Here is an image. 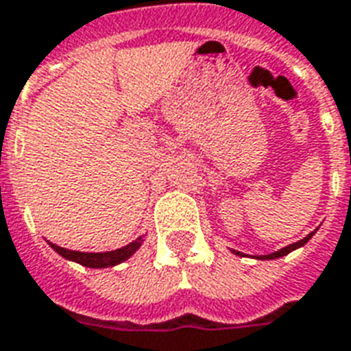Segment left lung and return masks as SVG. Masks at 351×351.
I'll list each match as a JSON object with an SVG mask.
<instances>
[{
	"mask_svg": "<svg viewBox=\"0 0 351 351\" xmlns=\"http://www.w3.org/2000/svg\"><path fill=\"white\" fill-rule=\"evenodd\" d=\"M315 232H317V229H315L313 232H309V234L306 236V238H302V240H300V241H295V243H291V245L282 247V249L271 252V254H260V256H251V258H256V260H276V258L286 256V254H289V252L297 251V249H300V247L306 245V243H308V241L311 240V238H313ZM230 252H232V254H236V256H249V254H245V252L236 251V249H230Z\"/></svg>",
	"mask_w": 351,
	"mask_h": 351,
	"instance_id": "obj_1",
	"label": "left lung"
}]
</instances>
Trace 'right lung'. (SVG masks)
Masks as SVG:
<instances>
[{
    "mask_svg": "<svg viewBox=\"0 0 351 351\" xmlns=\"http://www.w3.org/2000/svg\"><path fill=\"white\" fill-rule=\"evenodd\" d=\"M53 251H56L62 258L69 260V262L80 263L84 267L91 269H106V267H115L119 263L126 262L141 249V245L145 243V234L138 236L137 240L130 241L128 245L115 249V251H106V252H84V251H71V249H65L56 243L47 241Z\"/></svg>",
    "mask_w": 351,
    "mask_h": 351,
    "instance_id": "add662e5",
    "label": "right lung"
}]
</instances>
